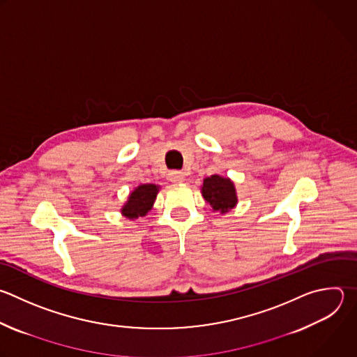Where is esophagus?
<instances>
[{"instance_id":"1","label":"esophagus","mask_w":357,"mask_h":357,"mask_svg":"<svg viewBox=\"0 0 357 357\" xmlns=\"http://www.w3.org/2000/svg\"><path fill=\"white\" fill-rule=\"evenodd\" d=\"M168 178H169V181L174 182V183H182V182L185 181V174L181 172V171H171V172L168 174Z\"/></svg>"}]
</instances>
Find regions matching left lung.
Returning <instances> with one entry per match:
<instances>
[{
    "label": "left lung",
    "mask_w": 357,
    "mask_h": 357,
    "mask_svg": "<svg viewBox=\"0 0 357 357\" xmlns=\"http://www.w3.org/2000/svg\"><path fill=\"white\" fill-rule=\"evenodd\" d=\"M202 195L214 211L227 213L238 203L234 182L229 178L211 175L203 179Z\"/></svg>",
    "instance_id": "obj_1"
}]
</instances>
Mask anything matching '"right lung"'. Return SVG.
Listing matches in <instances>:
<instances>
[{
    "label": "right lung",
    "mask_w": 357,
    "mask_h": 357,
    "mask_svg": "<svg viewBox=\"0 0 357 357\" xmlns=\"http://www.w3.org/2000/svg\"><path fill=\"white\" fill-rule=\"evenodd\" d=\"M160 190L158 185L144 183L137 186L130 195L128 202L122 207V215L129 220L144 217L151 208Z\"/></svg>",
    "instance_id": "right-lung-1"
}]
</instances>
